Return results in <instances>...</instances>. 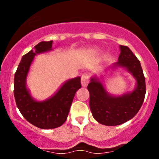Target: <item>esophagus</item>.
Segmentation results:
<instances>
[{"instance_id":"obj_1","label":"esophagus","mask_w":159,"mask_h":159,"mask_svg":"<svg viewBox=\"0 0 159 159\" xmlns=\"http://www.w3.org/2000/svg\"><path fill=\"white\" fill-rule=\"evenodd\" d=\"M81 85L83 87H86L89 82V76L87 73H84L81 76Z\"/></svg>"}]
</instances>
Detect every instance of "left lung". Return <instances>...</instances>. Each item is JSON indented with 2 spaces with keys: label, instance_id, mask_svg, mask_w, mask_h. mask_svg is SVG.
I'll use <instances>...</instances> for the list:
<instances>
[{
  "label": "left lung",
  "instance_id": "8db88e82",
  "mask_svg": "<svg viewBox=\"0 0 159 159\" xmlns=\"http://www.w3.org/2000/svg\"><path fill=\"white\" fill-rule=\"evenodd\" d=\"M118 61L112 68H125L136 80V87L131 92L121 96H112L106 91L97 77L91 78L88 85L90 94V109L94 119L102 125H121L134 117L143 104L145 78L140 61L127 46L120 45Z\"/></svg>",
  "mask_w": 159,
  "mask_h": 159
}]
</instances>
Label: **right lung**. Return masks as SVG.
Wrapping results in <instances>:
<instances>
[{
    "label": "right lung",
    "mask_w": 159,
    "mask_h": 159,
    "mask_svg": "<svg viewBox=\"0 0 159 159\" xmlns=\"http://www.w3.org/2000/svg\"><path fill=\"white\" fill-rule=\"evenodd\" d=\"M52 41H41L22 57L14 75V94L19 111L30 124L42 129L60 127L68 118L75 93L81 88V78L65 81L50 98L35 101L26 86V78L34 56L52 50Z\"/></svg>",
    "instance_id": "right-lung-1"
}]
</instances>
